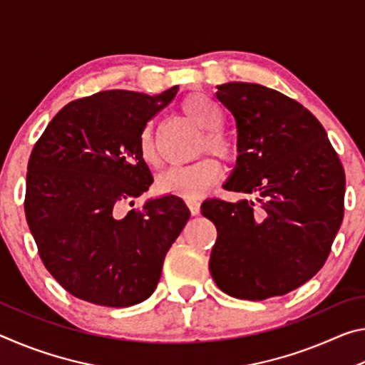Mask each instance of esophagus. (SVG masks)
Instances as JSON below:
<instances>
[{"mask_svg":"<svg viewBox=\"0 0 365 365\" xmlns=\"http://www.w3.org/2000/svg\"><path fill=\"white\" fill-rule=\"evenodd\" d=\"M187 205H188V207H190L191 214H193V215L200 214V201H197V200H188Z\"/></svg>","mask_w":365,"mask_h":365,"instance_id":"34e87169","label":"esophagus"}]
</instances>
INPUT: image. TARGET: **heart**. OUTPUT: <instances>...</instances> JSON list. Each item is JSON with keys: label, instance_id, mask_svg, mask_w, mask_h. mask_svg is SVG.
<instances>
[{"label": "heart", "instance_id": "heart-1", "mask_svg": "<svg viewBox=\"0 0 365 365\" xmlns=\"http://www.w3.org/2000/svg\"><path fill=\"white\" fill-rule=\"evenodd\" d=\"M182 110L188 119L200 127L202 138L200 140V151H209L225 160L235 158V148L230 140L219 132L222 125V110L219 104L202 93H193L185 98ZM140 158L148 165L156 168L160 163L156 137L151 125H146L138 137ZM222 170L212 159H201L195 164L183 168H172L158 177L156 187L164 195H175L185 200H196L219 182Z\"/></svg>", "mask_w": 365, "mask_h": 365}]
</instances>
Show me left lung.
<instances>
[{
	"mask_svg": "<svg viewBox=\"0 0 365 365\" xmlns=\"http://www.w3.org/2000/svg\"><path fill=\"white\" fill-rule=\"evenodd\" d=\"M217 100L237 123V165L224 188L255 197L206 200L217 228L209 270L222 292L262 301L322 269L344 214V170L322 123L264 85L228 82Z\"/></svg>",
	"mask_w": 365,
	"mask_h": 365,
	"instance_id": "obj_1",
	"label": "left lung"
}]
</instances>
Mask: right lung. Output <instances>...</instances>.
I'll list each match as a JSON object with an SVG mask.
<instances>
[{"instance_id": "obj_1", "label": "right lung", "mask_w": 365, "mask_h": 365, "mask_svg": "<svg viewBox=\"0 0 365 365\" xmlns=\"http://www.w3.org/2000/svg\"><path fill=\"white\" fill-rule=\"evenodd\" d=\"M178 86L150 96L108 90L67 104L36 141L27 168L26 217L43 264L66 292L108 307L150 298L164 257L190 219L182 197L148 200L151 172L140 132Z\"/></svg>"}]
</instances>
